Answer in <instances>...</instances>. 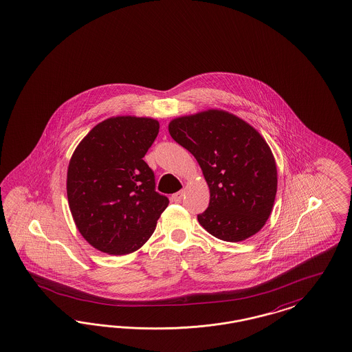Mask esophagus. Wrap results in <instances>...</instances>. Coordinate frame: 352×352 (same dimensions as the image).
<instances>
[{
    "label": "esophagus",
    "mask_w": 352,
    "mask_h": 352,
    "mask_svg": "<svg viewBox=\"0 0 352 352\" xmlns=\"http://www.w3.org/2000/svg\"><path fill=\"white\" fill-rule=\"evenodd\" d=\"M183 196H184V191H178V192H175V194L171 196V199H173V201H175V203H181Z\"/></svg>",
    "instance_id": "34e87169"
}]
</instances>
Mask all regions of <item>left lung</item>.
I'll list each match as a JSON object with an SVG mask.
<instances>
[{
	"instance_id": "obj_1",
	"label": "left lung",
	"mask_w": 352,
	"mask_h": 352,
	"mask_svg": "<svg viewBox=\"0 0 352 352\" xmlns=\"http://www.w3.org/2000/svg\"><path fill=\"white\" fill-rule=\"evenodd\" d=\"M171 138L190 151L206 178L210 200L199 223L225 242H241L265 225L277 194V166L255 129L225 110L175 118Z\"/></svg>"
}]
</instances>
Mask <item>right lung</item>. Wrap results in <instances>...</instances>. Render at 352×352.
Here are the masks:
<instances>
[{
	"label": "right lung",
	"mask_w": 352,
	"mask_h": 352,
	"mask_svg": "<svg viewBox=\"0 0 352 352\" xmlns=\"http://www.w3.org/2000/svg\"><path fill=\"white\" fill-rule=\"evenodd\" d=\"M160 124L144 117H111L76 146L67 169V199L87 242L109 255L139 250L156 229L169 199L155 190L143 157Z\"/></svg>",
	"instance_id": "right-lung-1"
}]
</instances>
